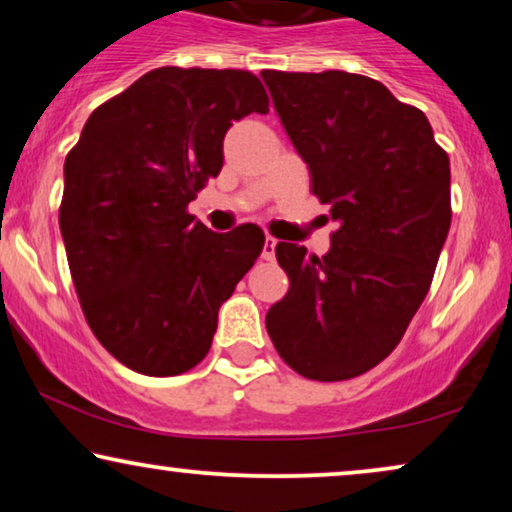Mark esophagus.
Segmentation results:
<instances>
[{
  "label": "esophagus",
  "mask_w": 512,
  "mask_h": 512,
  "mask_svg": "<svg viewBox=\"0 0 512 512\" xmlns=\"http://www.w3.org/2000/svg\"><path fill=\"white\" fill-rule=\"evenodd\" d=\"M275 251H277V240L275 237H265V244H263V258L265 261H275Z\"/></svg>",
  "instance_id": "obj_1"
}]
</instances>
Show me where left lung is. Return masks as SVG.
Wrapping results in <instances>:
<instances>
[{
    "mask_svg": "<svg viewBox=\"0 0 512 512\" xmlns=\"http://www.w3.org/2000/svg\"><path fill=\"white\" fill-rule=\"evenodd\" d=\"M310 188L338 230L324 256L277 244L289 293L265 326L303 377L338 382L394 352L429 293L452 221L450 158L429 118L349 72H261Z\"/></svg>",
    "mask_w": 512,
    "mask_h": 512,
    "instance_id": "obj_1",
    "label": "left lung"
}]
</instances>
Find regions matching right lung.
I'll list each match as a JSON object with an SVG mask.
<instances>
[{
    "label": "right lung",
    "instance_id": "1",
    "mask_svg": "<svg viewBox=\"0 0 512 512\" xmlns=\"http://www.w3.org/2000/svg\"><path fill=\"white\" fill-rule=\"evenodd\" d=\"M249 114H268L251 72L160 67L97 107L67 153L60 233L76 296L95 338L135 373L198 366L219 307L261 256L254 223L214 233L186 209Z\"/></svg>",
    "mask_w": 512,
    "mask_h": 512
}]
</instances>
